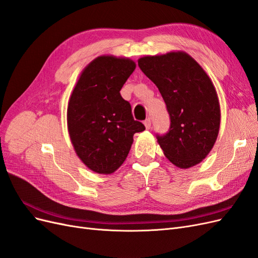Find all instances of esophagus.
<instances>
[{
  "instance_id": "34e87169",
  "label": "esophagus",
  "mask_w": 258,
  "mask_h": 258,
  "mask_svg": "<svg viewBox=\"0 0 258 258\" xmlns=\"http://www.w3.org/2000/svg\"><path fill=\"white\" fill-rule=\"evenodd\" d=\"M144 126H145V128H146V129H150V128H151V126H152V121H151V119H150V118H147V119L144 121Z\"/></svg>"
}]
</instances>
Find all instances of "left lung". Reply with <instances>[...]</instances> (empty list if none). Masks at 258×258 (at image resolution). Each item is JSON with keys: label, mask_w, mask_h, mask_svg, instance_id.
I'll use <instances>...</instances> for the list:
<instances>
[{"label": "left lung", "mask_w": 258, "mask_h": 258, "mask_svg": "<svg viewBox=\"0 0 258 258\" xmlns=\"http://www.w3.org/2000/svg\"><path fill=\"white\" fill-rule=\"evenodd\" d=\"M142 72L159 89L170 115V129L157 141L177 168L198 165L212 150L220 131L221 107L214 85L185 51L145 56Z\"/></svg>", "instance_id": "1"}]
</instances>
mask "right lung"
<instances>
[{"label": "right lung", "mask_w": 258, "mask_h": 258, "mask_svg": "<svg viewBox=\"0 0 258 258\" xmlns=\"http://www.w3.org/2000/svg\"><path fill=\"white\" fill-rule=\"evenodd\" d=\"M136 67L129 58L99 56L83 70L70 97V139L79 158L96 173H114L126 160L134 135L145 130L119 92Z\"/></svg>", "instance_id": "obj_1"}]
</instances>
